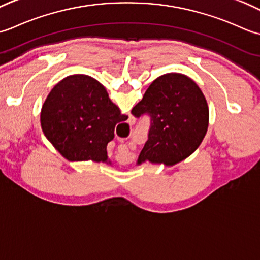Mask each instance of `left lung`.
I'll use <instances>...</instances> for the list:
<instances>
[{
	"label": "left lung",
	"instance_id": "obj_1",
	"mask_svg": "<svg viewBox=\"0 0 260 260\" xmlns=\"http://www.w3.org/2000/svg\"><path fill=\"white\" fill-rule=\"evenodd\" d=\"M137 118L150 116L148 140L137 165L149 161L173 166L186 159L203 141L209 126V107L192 78L168 73L153 81L132 109Z\"/></svg>",
	"mask_w": 260,
	"mask_h": 260
}]
</instances>
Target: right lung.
<instances>
[{"instance_id": "obj_1", "label": "right lung", "mask_w": 260, "mask_h": 260, "mask_svg": "<svg viewBox=\"0 0 260 260\" xmlns=\"http://www.w3.org/2000/svg\"><path fill=\"white\" fill-rule=\"evenodd\" d=\"M126 119L102 84L83 74L56 84L40 113L44 135L70 161L108 164L107 146L114 138L115 124Z\"/></svg>"}]
</instances>
